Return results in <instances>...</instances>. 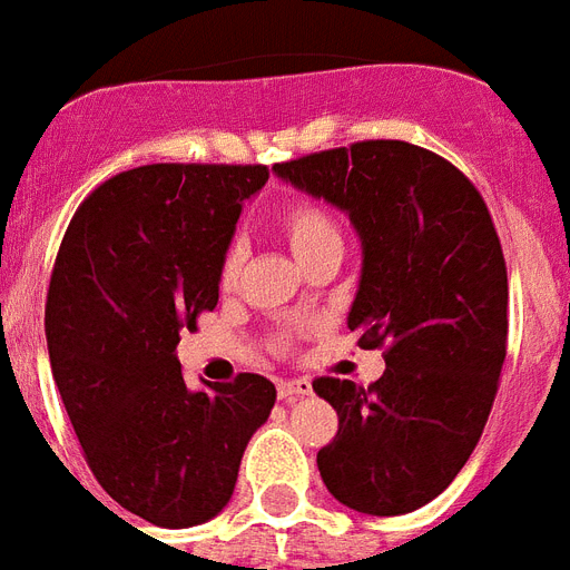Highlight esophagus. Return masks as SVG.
Returning a JSON list of instances; mask_svg holds the SVG:
<instances>
[{
  "label": "esophagus",
  "instance_id": "esophagus-1",
  "mask_svg": "<svg viewBox=\"0 0 570 570\" xmlns=\"http://www.w3.org/2000/svg\"><path fill=\"white\" fill-rule=\"evenodd\" d=\"M313 390V384L307 379H293V381H281L277 384V396L284 399V402H293L298 396H307Z\"/></svg>",
  "mask_w": 570,
  "mask_h": 570
}]
</instances>
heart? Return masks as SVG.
Masks as SVG:
<instances>
[{
    "mask_svg": "<svg viewBox=\"0 0 570 570\" xmlns=\"http://www.w3.org/2000/svg\"><path fill=\"white\" fill-rule=\"evenodd\" d=\"M281 230H284L286 242H289V248H293V254L298 259L311 257L313 250L325 248V245H343L337 222L331 218L328 209H322L320 204H311V200H295V204L284 206V213H281ZM239 272L242 245L233 242L230 248L224 250L218 281H222V286H233Z\"/></svg>",
    "mask_w": 570,
    "mask_h": 570,
    "instance_id": "heart-1",
    "label": "heart"
}]
</instances>
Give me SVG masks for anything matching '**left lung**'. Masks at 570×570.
I'll return each instance as SVG.
<instances>
[{"label": "left lung", "instance_id": "8db88e82", "mask_svg": "<svg viewBox=\"0 0 570 570\" xmlns=\"http://www.w3.org/2000/svg\"><path fill=\"white\" fill-rule=\"evenodd\" d=\"M272 171L355 224L364 263L348 328L387 364L370 387L313 381L340 416L316 455L322 482L355 512H414L468 464L500 387L509 277L491 213L455 165L407 141H357Z\"/></svg>", "mask_w": 570, "mask_h": 570}]
</instances>
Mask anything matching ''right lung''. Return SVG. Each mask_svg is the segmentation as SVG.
<instances>
[{
	"mask_svg": "<svg viewBox=\"0 0 570 570\" xmlns=\"http://www.w3.org/2000/svg\"><path fill=\"white\" fill-rule=\"evenodd\" d=\"M266 165H145L111 177L70 218L47 293L52 379L102 491L183 530L222 512L275 384L239 373L189 390L186 328L218 304V268Z\"/></svg>",
	"mask_w": 570,
	"mask_h": 570,
	"instance_id": "add662e5",
	"label": "right lung"
}]
</instances>
